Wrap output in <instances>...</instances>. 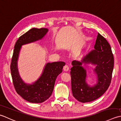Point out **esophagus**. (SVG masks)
<instances>
[{"instance_id": "1", "label": "esophagus", "mask_w": 121, "mask_h": 121, "mask_svg": "<svg viewBox=\"0 0 121 121\" xmlns=\"http://www.w3.org/2000/svg\"><path fill=\"white\" fill-rule=\"evenodd\" d=\"M69 67H68L67 65L64 66V67H63V69H64V70L65 71H68L69 70Z\"/></svg>"}]
</instances>
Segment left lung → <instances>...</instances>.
Here are the masks:
<instances>
[{
    "instance_id": "obj_1",
    "label": "left lung",
    "mask_w": 121,
    "mask_h": 121,
    "mask_svg": "<svg viewBox=\"0 0 121 121\" xmlns=\"http://www.w3.org/2000/svg\"><path fill=\"white\" fill-rule=\"evenodd\" d=\"M95 50L91 51L81 61L73 60L70 69L73 95L82 103L95 100L104 93L110 85L114 67V56L107 40L98 33ZM91 63L96 65L94 71L97 75L98 83L90 87L85 82L86 71L82 66Z\"/></svg>"
}]
</instances>
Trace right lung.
Wrapping results in <instances>:
<instances>
[{"label":"right lung","instance_id":"obj_1","mask_svg":"<svg viewBox=\"0 0 121 121\" xmlns=\"http://www.w3.org/2000/svg\"><path fill=\"white\" fill-rule=\"evenodd\" d=\"M46 28H32L19 37L14 45L10 64L12 82L17 93L24 100L31 103H42L50 97L57 76L63 71L65 63L63 61L48 63L46 65L40 78L32 85L24 83L20 77L18 67L19 51L23 44L42 39L48 32Z\"/></svg>","mask_w":121,"mask_h":121}]
</instances>
